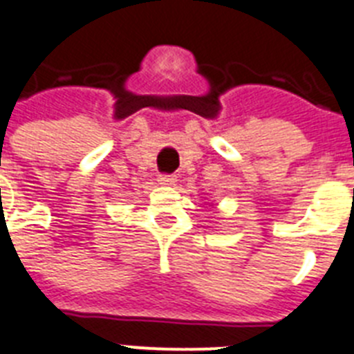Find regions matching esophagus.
<instances>
[{
	"label": "esophagus",
	"instance_id": "esophagus-1",
	"mask_svg": "<svg viewBox=\"0 0 354 354\" xmlns=\"http://www.w3.org/2000/svg\"><path fill=\"white\" fill-rule=\"evenodd\" d=\"M158 181H160V185H174L176 178H174L173 174H160Z\"/></svg>",
	"mask_w": 354,
	"mask_h": 354
}]
</instances>
